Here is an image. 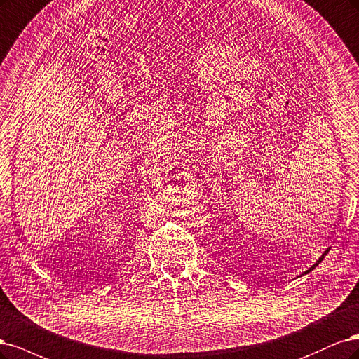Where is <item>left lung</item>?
I'll return each mask as SVG.
<instances>
[{
    "label": "left lung",
    "mask_w": 359,
    "mask_h": 359,
    "mask_svg": "<svg viewBox=\"0 0 359 359\" xmlns=\"http://www.w3.org/2000/svg\"><path fill=\"white\" fill-rule=\"evenodd\" d=\"M328 252H330V248H328V249H327L325 252H323V253H322V255H320V258H319V259H318V261H316V262H315L313 265H311V267H310L309 270H306V271H304V274H307V273H310V271H311V270H313V269H316V267H318V265H319V262H320V261H322L323 258H325V255H327V253H328Z\"/></svg>",
    "instance_id": "obj_1"
}]
</instances>
